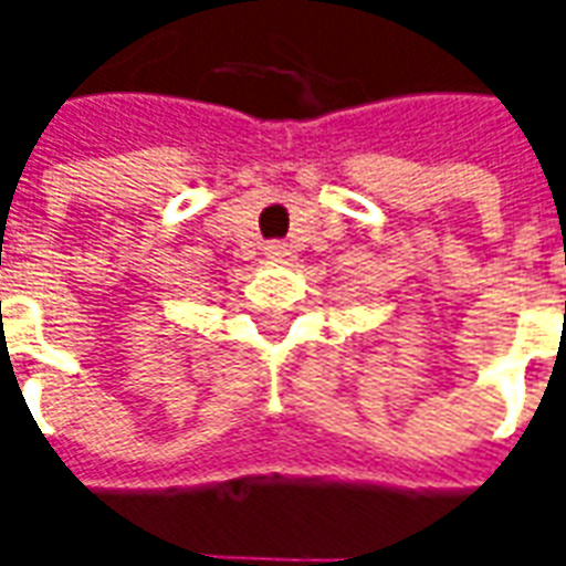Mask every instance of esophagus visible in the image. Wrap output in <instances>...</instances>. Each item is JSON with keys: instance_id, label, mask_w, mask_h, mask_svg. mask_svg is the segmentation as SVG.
Listing matches in <instances>:
<instances>
[{"instance_id": "obj_1", "label": "esophagus", "mask_w": 566, "mask_h": 566, "mask_svg": "<svg viewBox=\"0 0 566 566\" xmlns=\"http://www.w3.org/2000/svg\"><path fill=\"white\" fill-rule=\"evenodd\" d=\"M287 254H291V251H287V245H284V242H270V245H266V258L284 260Z\"/></svg>"}]
</instances>
